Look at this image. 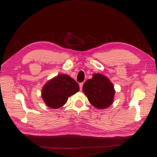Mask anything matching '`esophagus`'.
I'll list each match as a JSON object with an SVG mask.
<instances>
[{"instance_id":"34e87169","label":"esophagus","mask_w":157,"mask_h":157,"mask_svg":"<svg viewBox=\"0 0 157 157\" xmlns=\"http://www.w3.org/2000/svg\"><path fill=\"white\" fill-rule=\"evenodd\" d=\"M83 82H81V83H80L79 84V86H80V91H81L82 90V86H83Z\"/></svg>"}]
</instances>
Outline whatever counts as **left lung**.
<instances>
[{
  "label": "left lung",
  "instance_id": "1",
  "mask_svg": "<svg viewBox=\"0 0 157 157\" xmlns=\"http://www.w3.org/2000/svg\"><path fill=\"white\" fill-rule=\"evenodd\" d=\"M88 101L93 106L103 109L110 106L113 102L115 91L111 82L105 76L96 73L88 79L82 87Z\"/></svg>",
  "mask_w": 157,
  "mask_h": 157
}]
</instances>
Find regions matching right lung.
<instances>
[{"label":"right lung","mask_w":157,"mask_h":157,"mask_svg":"<svg viewBox=\"0 0 157 157\" xmlns=\"http://www.w3.org/2000/svg\"><path fill=\"white\" fill-rule=\"evenodd\" d=\"M78 91V84L74 79L67 75H59L42 88V98L48 107L58 109L65 105L69 97Z\"/></svg>","instance_id":"right-lung-1"}]
</instances>
